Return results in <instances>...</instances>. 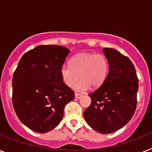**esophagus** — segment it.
Listing matches in <instances>:
<instances>
[{"label": "esophagus", "instance_id": "34e87169", "mask_svg": "<svg viewBox=\"0 0 152 152\" xmlns=\"http://www.w3.org/2000/svg\"><path fill=\"white\" fill-rule=\"evenodd\" d=\"M75 97H76V99H80L82 97V95L80 94H77V93H75Z\"/></svg>", "mask_w": 152, "mask_h": 152}]
</instances>
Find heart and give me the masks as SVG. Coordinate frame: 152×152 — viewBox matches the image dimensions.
Instances as JSON below:
<instances>
[{
	"instance_id": "1",
	"label": "heart",
	"mask_w": 152,
	"mask_h": 152,
	"mask_svg": "<svg viewBox=\"0 0 152 152\" xmlns=\"http://www.w3.org/2000/svg\"><path fill=\"white\" fill-rule=\"evenodd\" d=\"M69 64H64L60 69L61 80L67 87H72L78 80L74 88L78 91H87L91 87H101L109 69V63L105 55L91 52H82L74 55Z\"/></svg>"
}]
</instances>
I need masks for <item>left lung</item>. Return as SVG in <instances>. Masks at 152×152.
Returning <instances> with one entry per match:
<instances>
[{
    "instance_id": "obj_1",
    "label": "left lung",
    "mask_w": 152,
    "mask_h": 152,
    "mask_svg": "<svg viewBox=\"0 0 152 152\" xmlns=\"http://www.w3.org/2000/svg\"><path fill=\"white\" fill-rule=\"evenodd\" d=\"M109 69L103 84L89 94L91 104L83 112L90 126L100 134H111L126 125L137 107L138 78L134 64L113 48L103 49Z\"/></svg>"
}]
</instances>
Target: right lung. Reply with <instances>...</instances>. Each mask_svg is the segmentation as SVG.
I'll return each instance as SVG.
<instances>
[{"instance_id": "add662e5", "label": "right lung", "mask_w": 152, "mask_h": 152, "mask_svg": "<svg viewBox=\"0 0 152 152\" xmlns=\"http://www.w3.org/2000/svg\"><path fill=\"white\" fill-rule=\"evenodd\" d=\"M70 50L58 45H40L25 53L12 78V103L26 126L47 133L62 119L74 92L61 80L60 69Z\"/></svg>"}]
</instances>
